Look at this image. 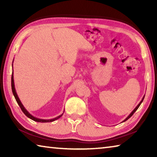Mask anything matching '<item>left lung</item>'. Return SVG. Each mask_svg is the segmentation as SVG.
<instances>
[{
    "label": "left lung",
    "instance_id": "obj_1",
    "mask_svg": "<svg viewBox=\"0 0 157 157\" xmlns=\"http://www.w3.org/2000/svg\"><path fill=\"white\" fill-rule=\"evenodd\" d=\"M144 98H145V97H143V99H142V100H141V101H140V102L139 103V105H138V106H137V107H136V108H135V109H134V111H132V112L131 113H130V114H129V116L128 117H127V118L125 119V120H124V121L123 122H124V121H126L127 120H128V119H129V118H130V117H131V116H132L133 115V114H134V113H135V111H136V110L138 109V108H139V107H140V104H141V103H142V102H143V99H144Z\"/></svg>",
    "mask_w": 157,
    "mask_h": 157
}]
</instances>
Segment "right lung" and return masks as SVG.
<instances>
[{
  "label": "right lung",
  "instance_id": "1",
  "mask_svg": "<svg viewBox=\"0 0 157 157\" xmlns=\"http://www.w3.org/2000/svg\"><path fill=\"white\" fill-rule=\"evenodd\" d=\"M12 90L13 94H14V95L15 99H16V100H17L18 105H19V107L21 109V110H22V111H23V113H24V114H25L26 116H28V118H30V119H32V120H33V121H36V122H40V123H50V122H52V121H54L55 120H57V119L60 118V117L62 116V115L57 116V117H56V118H53V119H50V120H42V119L36 118H35V117H34V116H33L32 115H30V114L28 112L27 110H26L24 108V107H23V105H22V103L21 102L19 98H18V95L17 94V92H16V91H15L14 83V77H13V73H12Z\"/></svg>",
  "mask_w": 157,
  "mask_h": 157
}]
</instances>
